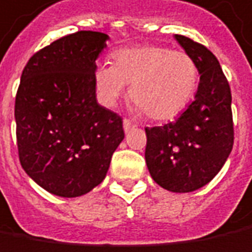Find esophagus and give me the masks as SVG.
Listing matches in <instances>:
<instances>
[{
    "instance_id": "1",
    "label": "esophagus",
    "mask_w": 252,
    "mask_h": 252,
    "mask_svg": "<svg viewBox=\"0 0 252 252\" xmlns=\"http://www.w3.org/2000/svg\"><path fill=\"white\" fill-rule=\"evenodd\" d=\"M136 127V123H133L129 119H123V129L125 131H129L130 129H134Z\"/></svg>"
}]
</instances>
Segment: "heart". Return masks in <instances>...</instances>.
I'll return each mask as SVG.
<instances>
[{"label":"heart","mask_w":252,"mask_h":252,"mask_svg":"<svg viewBox=\"0 0 252 252\" xmlns=\"http://www.w3.org/2000/svg\"><path fill=\"white\" fill-rule=\"evenodd\" d=\"M114 65L101 63L94 83L101 101L114 105L130 84V99L154 121H169L180 114L198 84L200 70L191 55L162 45L116 50Z\"/></svg>","instance_id":"heart-1"}]
</instances>
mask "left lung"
<instances>
[{
	"label": "left lung",
	"mask_w": 252,
	"mask_h": 252,
	"mask_svg": "<svg viewBox=\"0 0 252 252\" xmlns=\"http://www.w3.org/2000/svg\"><path fill=\"white\" fill-rule=\"evenodd\" d=\"M198 65L194 101L175 122L146 127V162L155 183L173 193H190L222 169L234 141L232 91L217 57L202 44L175 35Z\"/></svg>",
	"instance_id": "8db88e82"
}]
</instances>
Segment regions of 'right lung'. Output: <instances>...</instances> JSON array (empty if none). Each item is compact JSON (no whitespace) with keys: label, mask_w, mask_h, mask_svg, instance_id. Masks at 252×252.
<instances>
[{"label":"right lung","mask_w":252,"mask_h":252,"mask_svg":"<svg viewBox=\"0 0 252 252\" xmlns=\"http://www.w3.org/2000/svg\"><path fill=\"white\" fill-rule=\"evenodd\" d=\"M108 35L82 30L33 54L15 98L22 168L47 191L79 197L106 176L125 137L122 118L95 99L94 70Z\"/></svg>","instance_id":"add662e5"}]
</instances>
